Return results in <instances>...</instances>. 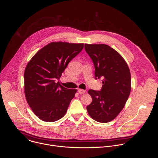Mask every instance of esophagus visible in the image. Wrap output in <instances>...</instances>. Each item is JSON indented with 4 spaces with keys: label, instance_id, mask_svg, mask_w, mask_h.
<instances>
[{
    "label": "esophagus",
    "instance_id": "1",
    "mask_svg": "<svg viewBox=\"0 0 158 158\" xmlns=\"http://www.w3.org/2000/svg\"><path fill=\"white\" fill-rule=\"evenodd\" d=\"M78 92H79V94H84L86 93V90L82 89H78Z\"/></svg>",
    "mask_w": 158,
    "mask_h": 158
}]
</instances>
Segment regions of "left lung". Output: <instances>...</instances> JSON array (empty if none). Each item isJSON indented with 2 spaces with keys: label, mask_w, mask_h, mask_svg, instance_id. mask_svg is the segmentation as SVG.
<instances>
[{
  "label": "left lung",
  "mask_w": 158,
  "mask_h": 158,
  "mask_svg": "<svg viewBox=\"0 0 158 158\" xmlns=\"http://www.w3.org/2000/svg\"><path fill=\"white\" fill-rule=\"evenodd\" d=\"M85 48L94 63L95 79H102L100 91L88 90L92 102L86 109L95 121L109 122L120 113L129 98L130 70L120 54L108 45L85 44Z\"/></svg>",
  "instance_id": "8db88e82"
}]
</instances>
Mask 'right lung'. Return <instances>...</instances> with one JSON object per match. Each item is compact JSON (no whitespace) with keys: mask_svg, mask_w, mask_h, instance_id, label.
I'll use <instances>...</instances> for the list:
<instances>
[{"mask_svg":"<svg viewBox=\"0 0 158 158\" xmlns=\"http://www.w3.org/2000/svg\"><path fill=\"white\" fill-rule=\"evenodd\" d=\"M83 47V44L52 42L28 63L23 76L25 94L31 110L41 120L57 121L67 111L77 89H67L55 81Z\"/></svg>","mask_w":158,"mask_h":158,"instance_id":"add662e5","label":"right lung"}]
</instances>
